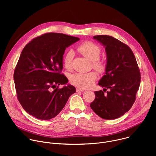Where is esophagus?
Wrapping results in <instances>:
<instances>
[{
	"instance_id": "34e87169",
	"label": "esophagus",
	"mask_w": 156,
	"mask_h": 156,
	"mask_svg": "<svg viewBox=\"0 0 156 156\" xmlns=\"http://www.w3.org/2000/svg\"><path fill=\"white\" fill-rule=\"evenodd\" d=\"M76 92H84V91H85V90H83V89L79 88V87H76Z\"/></svg>"
}]
</instances>
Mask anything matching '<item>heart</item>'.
Masks as SVG:
<instances>
[{
  "label": "heart",
  "instance_id": "heart-1",
  "mask_svg": "<svg viewBox=\"0 0 156 156\" xmlns=\"http://www.w3.org/2000/svg\"><path fill=\"white\" fill-rule=\"evenodd\" d=\"M78 52L84 57L93 62V67L99 72L105 70V64L99 59L101 54V49L97 44L87 41L80 45L78 48ZM74 52L70 50L66 53L63 58V65L66 69H70L72 66ZM97 75L94 72L88 73H75L70 75V80L72 84L82 89L90 87L95 82Z\"/></svg>",
  "mask_w": 156,
  "mask_h": 156
}]
</instances>
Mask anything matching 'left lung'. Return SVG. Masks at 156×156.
<instances>
[{"instance_id":"obj_1","label":"left lung","mask_w":156,"mask_h":156,"mask_svg":"<svg viewBox=\"0 0 156 156\" xmlns=\"http://www.w3.org/2000/svg\"><path fill=\"white\" fill-rule=\"evenodd\" d=\"M93 39L105 48L107 60L105 75L98 83L104 88L94 92L96 98L90 107L102 119H115L128 112L136 100L140 69L134 54L125 44L107 35L94 36Z\"/></svg>"}]
</instances>
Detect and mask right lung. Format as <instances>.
<instances>
[{"label":"right lung","mask_w":156,"mask_h":156,"mask_svg":"<svg viewBox=\"0 0 156 156\" xmlns=\"http://www.w3.org/2000/svg\"><path fill=\"white\" fill-rule=\"evenodd\" d=\"M79 40L64 34L46 33L33 39L22 51L13 78L18 99L30 115L50 120L76 92L60 72L65 50ZM59 85L64 86L58 89Z\"/></svg>","instance_id":"right-lung-1"}]
</instances>
